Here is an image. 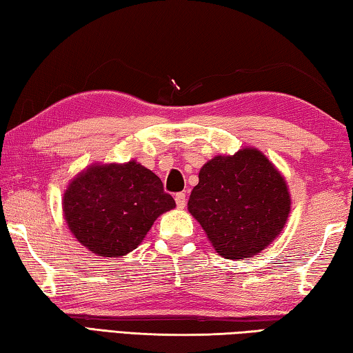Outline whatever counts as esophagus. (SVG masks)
Instances as JSON below:
<instances>
[{"mask_svg":"<svg viewBox=\"0 0 353 353\" xmlns=\"http://www.w3.org/2000/svg\"><path fill=\"white\" fill-rule=\"evenodd\" d=\"M174 201H176L177 208L183 210V208H185V205H187V196H185L183 193H177V194L174 196Z\"/></svg>","mask_w":353,"mask_h":353,"instance_id":"34e87169","label":"esophagus"}]
</instances>
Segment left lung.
Here are the masks:
<instances>
[{
    "mask_svg": "<svg viewBox=\"0 0 353 353\" xmlns=\"http://www.w3.org/2000/svg\"><path fill=\"white\" fill-rule=\"evenodd\" d=\"M292 197L264 152L245 146L217 154L199 171L188 211L222 258L242 261L267 248L285 227Z\"/></svg>",
    "mask_w": 353,
    "mask_h": 353,
    "instance_id": "8db88e82",
    "label": "left lung"
}]
</instances>
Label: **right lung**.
Instances as JSON below:
<instances>
[{
  "mask_svg": "<svg viewBox=\"0 0 353 353\" xmlns=\"http://www.w3.org/2000/svg\"><path fill=\"white\" fill-rule=\"evenodd\" d=\"M174 207L162 181L137 160L89 165L63 194L70 233L103 258H121L137 248L157 217Z\"/></svg>",
  "mask_w": 353,
  "mask_h": 353,
  "instance_id": "obj_1",
  "label": "right lung"
}]
</instances>
